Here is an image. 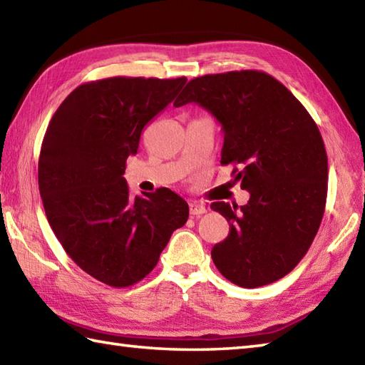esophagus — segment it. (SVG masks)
I'll return each instance as SVG.
<instances>
[{
  "mask_svg": "<svg viewBox=\"0 0 365 365\" xmlns=\"http://www.w3.org/2000/svg\"><path fill=\"white\" fill-rule=\"evenodd\" d=\"M207 210H208V208L202 202H191L190 204V212H191V215H195V216L204 215V213H207Z\"/></svg>",
  "mask_w": 365,
  "mask_h": 365,
  "instance_id": "obj_1",
  "label": "esophagus"
}]
</instances>
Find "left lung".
Instances as JSON below:
<instances>
[{
  "label": "left lung",
  "mask_w": 365,
  "mask_h": 365,
  "mask_svg": "<svg viewBox=\"0 0 365 365\" xmlns=\"http://www.w3.org/2000/svg\"><path fill=\"white\" fill-rule=\"evenodd\" d=\"M197 103L221 123V165H240L246 205L213 202L229 222L215 245L220 273L245 289L289 274L319 232L328 192V157L319 127L299 100L259 71L191 80L174 106Z\"/></svg>",
  "instance_id": "8db88e82"
}]
</instances>
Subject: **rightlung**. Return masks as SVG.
<instances>
[{
	"mask_svg": "<svg viewBox=\"0 0 365 365\" xmlns=\"http://www.w3.org/2000/svg\"><path fill=\"white\" fill-rule=\"evenodd\" d=\"M187 78L114 76L76 88L53 114L38 157L46 220L71 259L97 281L128 287L158 263L190 208L169 188L130 196L125 161L143 128Z\"/></svg>",
	"mask_w": 365,
	"mask_h": 365,
	"instance_id": "obj_1",
	"label": "right lung"
}]
</instances>
